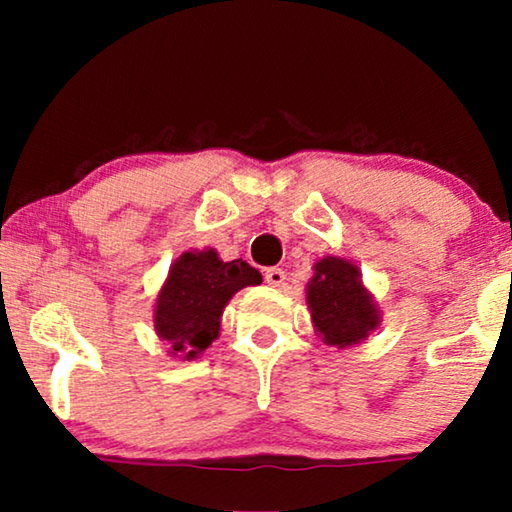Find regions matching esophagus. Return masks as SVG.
Here are the masks:
<instances>
[{
    "label": "esophagus",
    "mask_w": 512,
    "mask_h": 512,
    "mask_svg": "<svg viewBox=\"0 0 512 512\" xmlns=\"http://www.w3.org/2000/svg\"><path fill=\"white\" fill-rule=\"evenodd\" d=\"M263 277L270 286H284L286 282V272L282 268H268L263 272Z\"/></svg>",
    "instance_id": "obj_1"
}]
</instances>
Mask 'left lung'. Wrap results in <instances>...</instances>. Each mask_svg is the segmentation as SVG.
<instances>
[{"mask_svg": "<svg viewBox=\"0 0 512 512\" xmlns=\"http://www.w3.org/2000/svg\"><path fill=\"white\" fill-rule=\"evenodd\" d=\"M307 307L319 338L338 349L359 345L380 326V310L363 286L359 268L338 256H326L314 265Z\"/></svg>", "mask_w": 512, "mask_h": 512, "instance_id": "left-lung-1", "label": "left lung"}]
</instances>
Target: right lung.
Returning <instances> with one entry per match:
<instances>
[{
    "mask_svg": "<svg viewBox=\"0 0 512 512\" xmlns=\"http://www.w3.org/2000/svg\"><path fill=\"white\" fill-rule=\"evenodd\" d=\"M261 282V272L242 258L223 263L214 249L184 251L158 293L153 310L158 338L167 340L177 359H198L219 338L228 300L244 286Z\"/></svg>",
    "mask_w": 512,
    "mask_h": 512,
    "instance_id": "add662e5",
    "label": "right lung"
}]
</instances>
